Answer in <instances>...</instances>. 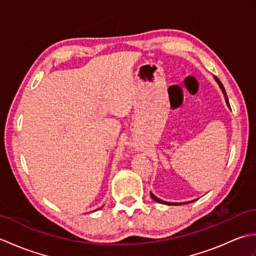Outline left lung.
<instances>
[{"instance_id":"obj_1","label":"left lung","mask_w":256,"mask_h":256,"mask_svg":"<svg viewBox=\"0 0 256 256\" xmlns=\"http://www.w3.org/2000/svg\"><path fill=\"white\" fill-rule=\"evenodd\" d=\"M214 79H216V82H218V84H219V86H220V89L222 90V92H224V99H226V104H228V106L230 108V103H229V99H228V96H226V90H224V86H222V84H221V81L219 80V78H216V77H214ZM150 197L153 198L156 202H158V204H167V206H180V204H189V202H194V201H196L197 199H194V200H192V201H187V202H167V201H164V200H160V198H157V197H155V196L150 192Z\"/></svg>"}]
</instances>
